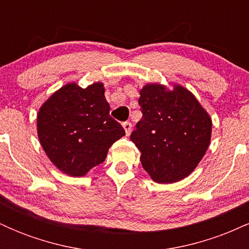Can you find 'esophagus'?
<instances>
[{"mask_svg":"<svg viewBox=\"0 0 249 249\" xmlns=\"http://www.w3.org/2000/svg\"><path fill=\"white\" fill-rule=\"evenodd\" d=\"M123 127H124L125 132H126V136H128L131 132V128H132V124H131L130 122H125L123 123Z\"/></svg>","mask_w":249,"mask_h":249,"instance_id":"34e87169","label":"esophagus"}]
</instances>
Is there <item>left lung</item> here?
Returning a JSON list of instances; mask_svg holds the SVG:
<instances>
[{"mask_svg":"<svg viewBox=\"0 0 249 249\" xmlns=\"http://www.w3.org/2000/svg\"><path fill=\"white\" fill-rule=\"evenodd\" d=\"M142 112L130 138L142 152V167L157 182L184 179L206 153L212 119L187 89L147 84L141 90Z\"/></svg>","mask_w":249,"mask_h":249,"instance_id":"obj_1","label":"left lung"}]
</instances>
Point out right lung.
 Returning <instances> with one entry per match:
<instances>
[{
    "label": "right lung",
    "instance_id": "1",
    "mask_svg": "<svg viewBox=\"0 0 249 249\" xmlns=\"http://www.w3.org/2000/svg\"><path fill=\"white\" fill-rule=\"evenodd\" d=\"M102 83L83 89L69 83L42 105L37 133L55 166L71 177H82L107 158L108 148L125 136L110 116Z\"/></svg>",
    "mask_w": 249,
    "mask_h": 249
}]
</instances>
